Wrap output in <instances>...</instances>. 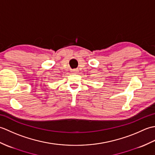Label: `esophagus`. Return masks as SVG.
I'll list each match as a JSON object with an SVG mask.
<instances>
[{"label": "esophagus", "mask_w": 155, "mask_h": 155, "mask_svg": "<svg viewBox=\"0 0 155 155\" xmlns=\"http://www.w3.org/2000/svg\"><path fill=\"white\" fill-rule=\"evenodd\" d=\"M71 72H72V73H77V72H78V69H72V70H71Z\"/></svg>", "instance_id": "esophagus-1"}]
</instances>
